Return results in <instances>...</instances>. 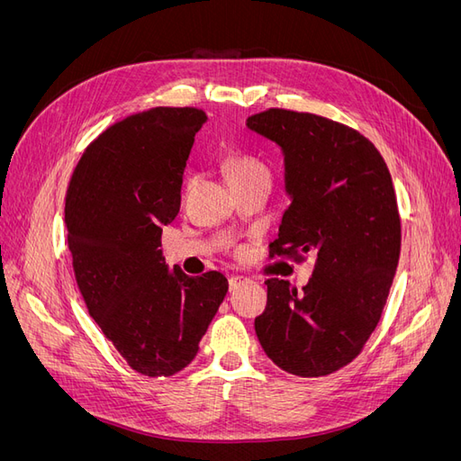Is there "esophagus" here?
Returning a JSON list of instances; mask_svg holds the SVG:
<instances>
[{"label":"esophagus","instance_id":"esophagus-1","mask_svg":"<svg viewBox=\"0 0 461 461\" xmlns=\"http://www.w3.org/2000/svg\"><path fill=\"white\" fill-rule=\"evenodd\" d=\"M246 283H249V278H246V276H240V275H236V276H230V281H229V286H230V292H234V290H239L242 285H246Z\"/></svg>","mask_w":461,"mask_h":461}]
</instances>
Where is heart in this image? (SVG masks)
<instances>
[{
	"mask_svg": "<svg viewBox=\"0 0 461 461\" xmlns=\"http://www.w3.org/2000/svg\"><path fill=\"white\" fill-rule=\"evenodd\" d=\"M227 169H229V178H240L248 175H256V173H267L265 167L252 159V158H242V156H232L227 161Z\"/></svg>",
	"mask_w": 461,
	"mask_h": 461,
	"instance_id": "b5f03b06",
	"label": "heart"
}]
</instances>
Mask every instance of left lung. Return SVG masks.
<instances>
[{"instance_id": "1", "label": "left lung", "mask_w": 461, "mask_h": 461, "mask_svg": "<svg viewBox=\"0 0 461 461\" xmlns=\"http://www.w3.org/2000/svg\"><path fill=\"white\" fill-rule=\"evenodd\" d=\"M246 127L285 158L290 205L271 258L315 256L302 290L278 278L265 283L258 339L286 373L325 376L361 352L393 286L402 242L393 178L364 134L330 119L269 109Z\"/></svg>"}]
</instances>
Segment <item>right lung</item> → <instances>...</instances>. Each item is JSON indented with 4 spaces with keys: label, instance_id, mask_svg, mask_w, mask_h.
Returning <instances> with one entry per match:
<instances>
[{
    "label": "right lung",
    "instance_id": "obj_1",
    "mask_svg": "<svg viewBox=\"0 0 461 461\" xmlns=\"http://www.w3.org/2000/svg\"><path fill=\"white\" fill-rule=\"evenodd\" d=\"M205 121L194 107H153L122 119L82 153L67 190V242L90 317L148 376H171L196 357L229 290L219 271L169 269L159 249Z\"/></svg>",
    "mask_w": 461,
    "mask_h": 461
}]
</instances>
